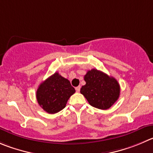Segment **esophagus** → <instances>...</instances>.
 Returning <instances> with one entry per match:
<instances>
[{
  "label": "esophagus",
  "instance_id": "obj_1",
  "mask_svg": "<svg viewBox=\"0 0 153 153\" xmlns=\"http://www.w3.org/2000/svg\"><path fill=\"white\" fill-rule=\"evenodd\" d=\"M76 91V92H79V91H80V86H77V87H76L75 88Z\"/></svg>",
  "mask_w": 153,
  "mask_h": 153
}]
</instances>
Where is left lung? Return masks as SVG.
Here are the masks:
<instances>
[{
	"label": "left lung",
	"instance_id": "8db88e82",
	"mask_svg": "<svg viewBox=\"0 0 153 153\" xmlns=\"http://www.w3.org/2000/svg\"><path fill=\"white\" fill-rule=\"evenodd\" d=\"M85 85L80 93L83 94L90 105L101 110H107L118 100L120 85L113 76L97 69L88 71L84 76Z\"/></svg>",
	"mask_w": 153,
	"mask_h": 153
}]
</instances>
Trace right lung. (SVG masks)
Returning a JSON list of instances; mask_svg holds the SVG:
<instances>
[{
    "label": "right lung",
    "instance_id": "right-lung-1",
    "mask_svg": "<svg viewBox=\"0 0 153 153\" xmlns=\"http://www.w3.org/2000/svg\"><path fill=\"white\" fill-rule=\"evenodd\" d=\"M74 93L75 89L70 81L56 72L39 85L36 97L39 105L45 111L54 114L65 108Z\"/></svg>",
    "mask_w": 153,
    "mask_h": 153
}]
</instances>
